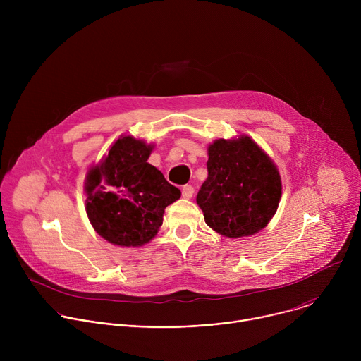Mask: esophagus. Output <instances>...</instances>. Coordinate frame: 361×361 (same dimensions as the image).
I'll use <instances>...</instances> for the list:
<instances>
[{"label":"esophagus","instance_id":"esophagus-1","mask_svg":"<svg viewBox=\"0 0 361 361\" xmlns=\"http://www.w3.org/2000/svg\"><path fill=\"white\" fill-rule=\"evenodd\" d=\"M181 194H183V197H184V198H191V197H192V194H194V187H192V185H190V184L183 185V188H181Z\"/></svg>","mask_w":361,"mask_h":361}]
</instances>
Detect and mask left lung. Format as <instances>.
<instances>
[{"mask_svg": "<svg viewBox=\"0 0 361 361\" xmlns=\"http://www.w3.org/2000/svg\"><path fill=\"white\" fill-rule=\"evenodd\" d=\"M207 170L197 194L207 226L238 238L269 224L279 207L281 180L274 163L250 137L214 141Z\"/></svg>", "mask_w": 361, "mask_h": 361, "instance_id": "left-lung-1", "label": "left lung"}]
</instances>
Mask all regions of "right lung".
I'll return each instance as SVG.
<instances>
[{
  "instance_id": "obj_1",
  "label": "right lung",
  "mask_w": 361,
  "mask_h": 361,
  "mask_svg": "<svg viewBox=\"0 0 361 361\" xmlns=\"http://www.w3.org/2000/svg\"><path fill=\"white\" fill-rule=\"evenodd\" d=\"M152 145L131 135L118 138L88 171L85 210L94 230L121 247L148 243L163 224L167 205L181 191L147 163Z\"/></svg>"
}]
</instances>
